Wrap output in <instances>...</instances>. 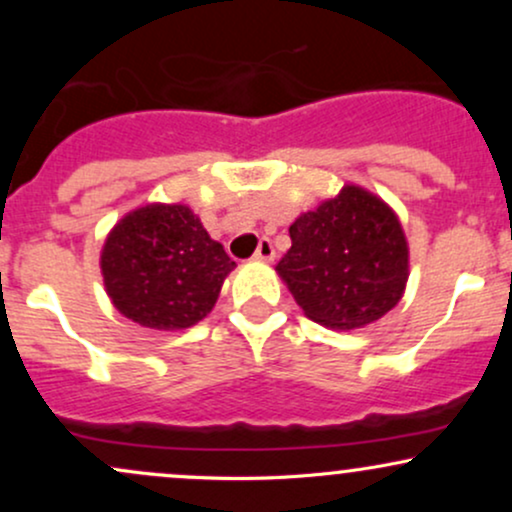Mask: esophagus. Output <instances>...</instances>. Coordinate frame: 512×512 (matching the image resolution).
<instances>
[{
	"instance_id": "1",
	"label": "esophagus",
	"mask_w": 512,
	"mask_h": 512,
	"mask_svg": "<svg viewBox=\"0 0 512 512\" xmlns=\"http://www.w3.org/2000/svg\"><path fill=\"white\" fill-rule=\"evenodd\" d=\"M255 257H257V260H262V262H272V260H274V245H272V240L262 238L260 245H257Z\"/></svg>"
}]
</instances>
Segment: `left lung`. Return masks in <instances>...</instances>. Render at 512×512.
Returning <instances> with one entry per match:
<instances>
[{
	"mask_svg": "<svg viewBox=\"0 0 512 512\" xmlns=\"http://www.w3.org/2000/svg\"><path fill=\"white\" fill-rule=\"evenodd\" d=\"M291 248L276 272L313 322L354 330L380 320L402 298L409 245L380 197L344 185L337 197L291 223Z\"/></svg>",
	"mask_w": 512,
	"mask_h": 512,
	"instance_id": "obj_1",
	"label": "left lung"
}]
</instances>
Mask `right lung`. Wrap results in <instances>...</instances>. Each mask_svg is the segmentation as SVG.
<instances>
[{
  "mask_svg": "<svg viewBox=\"0 0 512 512\" xmlns=\"http://www.w3.org/2000/svg\"><path fill=\"white\" fill-rule=\"evenodd\" d=\"M236 262L185 204H146L115 223L101 252L110 301L151 330H182L211 313Z\"/></svg>",
  "mask_w": 512,
  "mask_h": 512,
  "instance_id": "obj_1",
  "label": "right lung"
}]
</instances>
